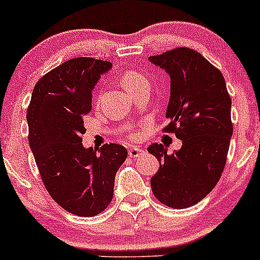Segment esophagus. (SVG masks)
Returning <instances> with one entry per match:
<instances>
[{"label":"esophagus","mask_w":260,"mask_h":260,"mask_svg":"<svg viewBox=\"0 0 260 260\" xmlns=\"http://www.w3.org/2000/svg\"><path fill=\"white\" fill-rule=\"evenodd\" d=\"M143 153V149H141L140 147H128V156L131 158H136V157L141 156Z\"/></svg>","instance_id":"obj_1"}]
</instances>
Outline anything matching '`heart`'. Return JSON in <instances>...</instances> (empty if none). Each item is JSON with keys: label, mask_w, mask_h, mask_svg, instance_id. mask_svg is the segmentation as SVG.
Here are the masks:
<instances>
[{"label": "heart", "mask_w": 260, "mask_h": 260, "mask_svg": "<svg viewBox=\"0 0 260 260\" xmlns=\"http://www.w3.org/2000/svg\"><path fill=\"white\" fill-rule=\"evenodd\" d=\"M119 80L123 88L128 91L132 86H135L136 84L141 83V81H145L146 78L143 77L142 74H140V73L133 72V70H127V72H124L120 75Z\"/></svg>", "instance_id": "b5f03b06"}]
</instances>
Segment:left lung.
Wrapping results in <instances>:
<instances>
[{
	"instance_id": "obj_1",
	"label": "left lung",
	"mask_w": 260,
	"mask_h": 260,
	"mask_svg": "<svg viewBox=\"0 0 260 260\" xmlns=\"http://www.w3.org/2000/svg\"><path fill=\"white\" fill-rule=\"evenodd\" d=\"M149 61L170 75L166 117L171 122L164 131L182 141L171 154L161 143L147 148L159 162L152 192L169 208H190L215 187L226 164L232 98L221 72L195 50L176 48L149 56Z\"/></svg>"
}]
</instances>
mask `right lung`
<instances>
[{
    "label": "right lung",
    "instance_id": "1",
    "mask_svg": "<svg viewBox=\"0 0 260 260\" xmlns=\"http://www.w3.org/2000/svg\"><path fill=\"white\" fill-rule=\"evenodd\" d=\"M112 62L70 59L36 83L27 108L28 143L44 185L55 203L78 216L101 214L113 199L114 179L127 149L107 143L84 148L83 118L91 90Z\"/></svg>",
    "mask_w": 260,
    "mask_h": 260
}]
</instances>
